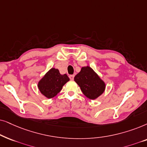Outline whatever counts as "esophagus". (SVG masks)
<instances>
[{"instance_id": "esophagus-1", "label": "esophagus", "mask_w": 147, "mask_h": 147, "mask_svg": "<svg viewBox=\"0 0 147 147\" xmlns=\"http://www.w3.org/2000/svg\"><path fill=\"white\" fill-rule=\"evenodd\" d=\"M74 77H75V75H69V78H70V80H73L74 79Z\"/></svg>"}]
</instances>
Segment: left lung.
Listing matches in <instances>:
<instances>
[{
    "label": "left lung",
    "instance_id": "left-lung-1",
    "mask_svg": "<svg viewBox=\"0 0 147 147\" xmlns=\"http://www.w3.org/2000/svg\"><path fill=\"white\" fill-rule=\"evenodd\" d=\"M74 80L84 95L91 100H95L102 95L106 87L105 82L89 66L82 67Z\"/></svg>",
    "mask_w": 147,
    "mask_h": 147
}]
</instances>
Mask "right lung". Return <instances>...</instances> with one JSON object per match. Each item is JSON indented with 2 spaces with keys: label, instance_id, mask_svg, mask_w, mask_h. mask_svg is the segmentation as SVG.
<instances>
[{
  "label": "right lung",
  "instance_id": "add662e5",
  "mask_svg": "<svg viewBox=\"0 0 147 147\" xmlns=\"http://www.w3.org/2000/svg\"><path fill=\"white\" fill-rule=\"evenodd\" d=\"M69 81L66 74L61 75L59 70L52 68L39 81L38 87L44 96L51 99L55 97L61 91L62 87Z\"/></svg>",
  "mask_w": 147,
  "mask_h": 147
}]
</instances>
